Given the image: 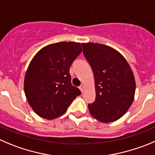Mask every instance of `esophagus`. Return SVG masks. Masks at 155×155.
Returning a JSON list of instances; mask_svg holds the SVG:
<instances>
[{
	"label": "esophagus",
	"instance_id": "1",
	"mask_svg": "<svg viewBox=\"0 0 155 155\" xmlns=\"http://www.w3.org/2000/svg\"><path fill=\"white\" fill-rule=\"evenodd\" d=\"M79 89H80V91L82 92H82H84V86L81 85V86H79Z\"/></svg>",
	"mask_w": 155,
	"mask_h": 155
}]
</instances>
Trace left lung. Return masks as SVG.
Here are the masks:
<instances>
[{
    "label": "left lung",
    "mask_w": 155,
    "mask_h": 155,
    "mask_svg": "<svg viewBox=\"0 0 155 155\" xmlns=\"http://www.w3.org/2000/svg\"><path fill=\"white\" fill-rule=\"evenodd\" d=\"M83 55L94 74L95 99L89 104L91 115L105 123L119 119L132 104L135 80L123 56L100 43H82Z\"/></svg>",
    "instance_id": "8db88e82"
}]
</instances>
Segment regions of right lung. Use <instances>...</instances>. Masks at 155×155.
I'll list each match as a JSON object with an SVG mask.
<instances>
[{
    "label": "right lung",
    "mask_w": 155,
    "mask_h": 155,
    "mask_svg": "<svg viewBox=\"0 0 155 155\" xmlns=\"http://www.w3.org/2000/svg\"><path fill=\"white\" fill-rule=\"evenodd\" d=\"M82 52L80 43L60 42L43 47L30 62L24 92L33 110L46 119L63 115L80 90L71 84L69 68Z\"/></svg>",
    "instance_id": "1"
}]
</instances>
